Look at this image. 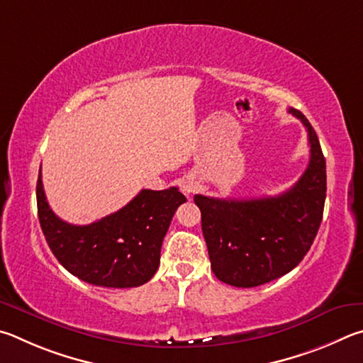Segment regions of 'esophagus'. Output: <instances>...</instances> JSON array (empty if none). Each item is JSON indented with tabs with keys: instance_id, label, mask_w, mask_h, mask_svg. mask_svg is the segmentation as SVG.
<instances>
[{
	"instance_id": "obj_1",
	"label": "esophagus",
	"mask_w": 363,
	"mask_h": 363,
	"mask_svg": "<svg viewBox=\"0 0 363 363\" xmlns=\"http://www.w3.org/2000/svg\"><path fill=\"white\" fill-rule=\"evenodd\" d=\"M196 189H198V183H196L193 178H185L182 182V191L185 194H193Z\"/></svg>"
}]
</instances>
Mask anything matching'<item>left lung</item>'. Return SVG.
<instances>
[{"label":"left lung","mask_w":363,"mask_h":363,"mask_svg":"<svg viewBox=\"0 0 363 363\" xmlns=\"http://www.w3.org/2000/svg\"><path fill=\"white\" fill-rule=\"evenodd\" d=\"M308 130V169L289 191L258 199H215L196 194L213 274L250 289L287 274L309 252L319 231L327 193L325 157L301 111L289 108Z\"/></svg>","instance_id":"8db88e82"}]
</instances>
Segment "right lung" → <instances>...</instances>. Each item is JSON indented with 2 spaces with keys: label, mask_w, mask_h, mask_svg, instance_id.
I'll use <instances>...</instances> for the list:
<instances>
[{
  "label": "right lung",
  "mask_w": 363,
  "mask_h": 363,
  "mask_svg": "<svg viewBox=\"0 0 363 363\" xmlns=\"http://www.w3.org/2000/svg\"><path fill=\"white\" fill-rule=\"evenodd\" d=\"M36 202L44 238L63 268L99 287L130 289L155 276L165 233L186 198L178 188L142 189L108 217L91 225H69L49 207L40 170Z\"/></svg>",
  "instance_id": "1"
}]
</instances>
